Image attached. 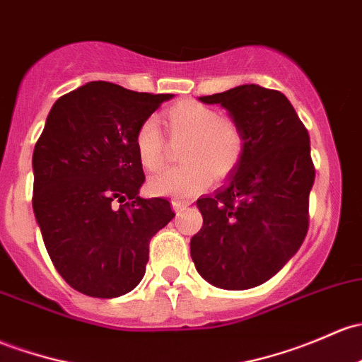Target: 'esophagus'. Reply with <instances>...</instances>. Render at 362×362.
Returning <instances> with one entry per match:
<instances>
[{"label": "esophagus", "mask_w": 362, "mask_h": 362, "mask_svg": "<svg viewBox=\"0 0 362 362\" xmlns=\"http://www.w3.org/2000/svg\"><path fill=\"white\" fill-rule=\"evenodd\" d=\"M171 208H173L175 213H180V211H184L185 208H187V203H185V201L173 199V201H171Z\"/></svg>", "instance_id": "34e87169"}]
</instances>
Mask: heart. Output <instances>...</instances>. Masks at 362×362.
<instances>
[{"mask_svg":"<svg viewBox=\"0 0 362 362\" xmlns=\"http://www.w3.org/2000/svg\"><path fill=\"white\" fill-rule=\"evenodd\" d=\"M165 123L173 136H187L180 154L185 163L152 177L151 192L187 199L211 184V173L215 178H226L238 168L245 151L243 133L234 121L222 117L215 107L197 100H182L165 112ZM133 144L144 170L161 168L165 136L154 119L140 124Z\"/></svg>","mask_w":362,"mask_h":362,"instance_id":"obj_1","label":"heart"}]
</instances>
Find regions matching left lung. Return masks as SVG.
Wrapping results in <instances>:
<instances>
[{
    "label": "left lung",
    "instance_id": "obj_1",
    "mask_svg": "<svg viewBox=\"0 0 362 362\" xmlns=\"http://www.w3.org/2000/svg\"><path fill=\"white\" fill-rule=\"evenodd\" d=\"M199 100L227 109L245 151L226 185L197 199L203 227L191 257L213 286L248 290L276 276L307 235L315 177L309 132L277 90L241 85Z\"/></svg>",
    "mask_w": 362,
    "mask_h": 362
}]
</instances>
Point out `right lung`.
Returning a JSON list of instances; mask_svg holds the SVG:
<instances>
[{
	"instance_id": "obj_1",
	"label": "right lung",
	"mask_w": 362,
	"mask_h": 362,
	"mask_svg": "<svg viewBox=\"0 0 362 362\" xmlns=\"http://www.w3.org/2000/svg\"><path fill=\"white\" fill-rule=\"evenodd\" d=\"M171 97L91 81L48 114L33 152V210L53 265L83 295L132 291L146 274L151 238L175 216L170 201L139 196L146 177L133 144Z\"/></svg>"
}]
</instances>
